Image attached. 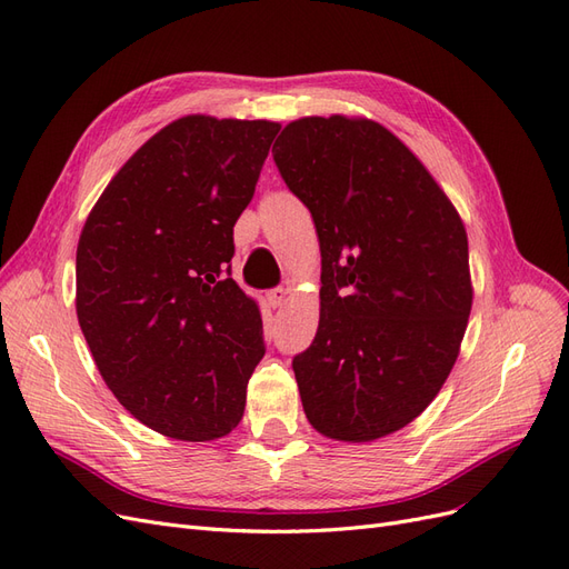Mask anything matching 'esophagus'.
<instances>
[{
  "instance_id": "obj_1",
  "label": "esophagus",
  "mask_w": 569,
  "mask_h": 569,
  "mask_svg": "<svg viewBox=\"0 0 569 569\" xmlns=\"http://www.w3.org/2000/svg\"><path fill=\"white\" fill-rule=\"evenodd\" d=\"M266 299H268V303H270L272 308H280V306L287 301V289H284V287H274V289L268 291Z\"/></svg>"
}]
</instances>
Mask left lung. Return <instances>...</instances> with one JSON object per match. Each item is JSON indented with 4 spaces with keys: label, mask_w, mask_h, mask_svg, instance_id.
<instances>
[{
    "label": "left lung",
    "mask_w": 569,
    "mask_h": 569,
    "mask_svg": "<svg viewBox=\"0 0 569 569\" xmlns=\"http://www.w3.org/2000/svg\"><path fill=\"white\" fill-rule=\"evenodd\" d=\"M320 239V322L297 353L308 422L372 441L416 420L449 377L472 308L468 234L399 137L366 118H299L272 147Z\"/></svg>",
    "instance_id": "left-lung-1"
}]
</instances>
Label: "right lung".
Returning <instances> with one entry per match:
<instances>
[{
	"label": "right lung",
	"mask_w": 569,
	"mask_h": 569,
	"mask_svg": "<svg viewBox=\"0 0 569 569\" xmlns=\"http://www.w3.org/2000/svg\"><path fill=\"white\" fill-rule=\"evenodd\" d=\"M278 130L178 118L132 153L82 228L80 330L120 406L170 439H220L244 416L266 341L230 278L232 230Z\"/></svg>",
	"instance_id": "add662e5"
}]
</instances>
